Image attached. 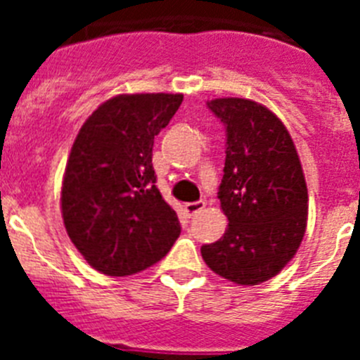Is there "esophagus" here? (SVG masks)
Returning a JSON list of instances; mask_svg holds the SVG:
<instances>
[{"instance_id": "34e87169", "label": "esophagus", "mask_w": 360, "mask_h": 360, "mask_svg": "<svg viewBox=\"0 0 360 360\" xmlns=\"http://www.w3.org/2000/svg\"><path fill=\"white\" fill-rule=\"evenodd\" d=\"M203 207H205V202H203V200H200V202L186 203V205H184V209H186V212H187V214H189V216L198 214V212L202 211Z\"/></svg>"}]
</instances>
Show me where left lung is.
Wrapping results in <instances>:
<instances>
[{
    "label": "left lung",
    "instance_id": "1",
    "mask_svg": "<svg viewBox=\"0 0 360 360\" xmlns=\"http://www.w3.org/2000/svg\"><path fill=\"white\" fill-rule=\"evenodd\" d=\"M225 126L224 178L218 198L227 231L203 245L209 269L238 285H259L279 274L307 231L308 189L285 124L250 98L207 103Z\"/></svg>",
    "mask_w": 360,
    "mask_h": 360
}]
</instances>
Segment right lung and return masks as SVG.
I'll use <instances>...</instances> for the list:
<instances>
[{
  "label": "right lung",
  "instance_id": "right-lung-1",
  "mask_svg": "<svg viewBox=\"0 0 360 360\" xmlns=\"http://www.w3.org/2000/svg\"><path fill=\"white\" fill-rule=\"evenodd\" d=\"M182 94L117 95L91 113L70 151L61 212L72 243L106 276H131L160 262L180 236L176 212L153 169L155 136Z\"/></svg>",
  "mask_w": 360,
  "mask_h": 360
}]
</instances>
